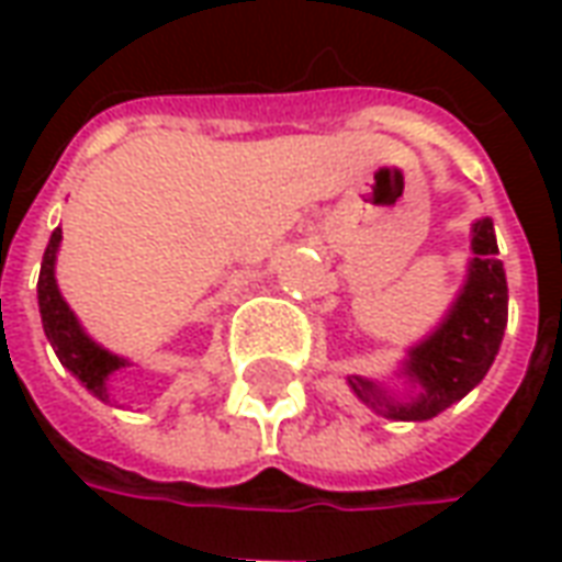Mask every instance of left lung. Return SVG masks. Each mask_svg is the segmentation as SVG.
Wrapping results in <instances>:
<instances>
[{"label": "left lung", "instance_id": "8db88e82", "mask_svg": "<svg viewBox=\"0 0 562 562\" xmlns=\"http://www.w3.org/2000/svg\"><path fill=\"white\" fill-rule=\"evenodd\" d=\"M472 252L475 258L470 265V280L463 285L451 316L430 340L415 346L409 355L406 373L422 382V394L413 401L397 403L382 397V391L373 382L358 376L349 379L355 394L382 409L389 418L397 422L434 418L463 394H470L494 364L508 322V285L503 261L496 258L499 249H496L491 220L475 222Z\"/></svg>", "mask_w": 562, "mask_h": 562}]
</instances>
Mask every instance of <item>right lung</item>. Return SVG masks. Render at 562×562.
<instances>
[{"instance_id":"right-lung-1","label":"right lung","mask_w":562,"mask_h":562,"mask_svg":"<svg viewBox=\"0 0 562 562\" xmlns=\"http://www.w3.org/2000/svg\"><path fill=\"white\" fill-rule=\"evenodd\" d=\"M59 240H63V232L56 228L50 234V244L44 249L42 258V273H38V310H42V325L47 340L54 346L56 358L63 361V367H68L75 376L87 385V391H92L99 401H108V376L123 367V361L116 355L104 352L102 346L95 342L80 330L78 318L68 310V304L63 301V294L56 289L54 280V261L56 249H59Z\"/></svg>"}]
</instances>
